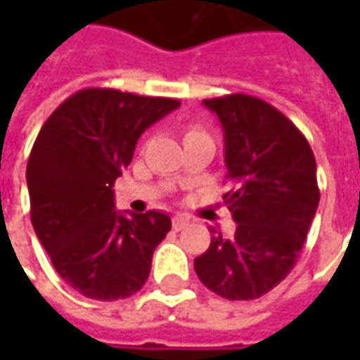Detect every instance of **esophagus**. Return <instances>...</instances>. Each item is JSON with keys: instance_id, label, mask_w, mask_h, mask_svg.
<instances>
[{"instance_id": "34e87169", "label": "esophagus", "mask_w": 360, "mask_h": 360, "mask_svg": "<svg viewBox=\"0 0 360 360\" xmlns=\"http://www.w3.org/2000/svg\"><path fill=\"white\" fill-rule=\"evenodd\" d=\"M172 226L175 231H181V229H185V227L188 226V219L183 218V216H175V218L172 219Z\"/></svg>"}]
</instances>
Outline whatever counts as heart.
<instances>
[{
  "instance_id": "obj_1",
  "label": "heart",
  "mask_w": 360,
  "mask_h": 360,
  "mask_svg": "<svg viewBox=\"0 0 360 360\" xmlns=\"http://www.w3.org/2000/svg\"><path fill=\"white\" fill-rule=\"evenodd\" d=\"M198 134H204L200 129H188L187 134H185V139H191V136H198Z\"/></svg>"
}]
</instances>
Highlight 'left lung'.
Segmentation results:
<instances>
[{
	"label": "left lung",
	"mask_w": 360,
	"mask_h": 360,
	"mask_svg": "<svg viewBox=\"0 0 360 360\" xmlns=\"http://www.w3.org/2000/svg\"><path fill=\"white\" fill-rule=\"evenodd\" d=\"M226 142L224 195L237 229L224 239L212 227L208 250L195 258L198 279L229 301L266 295L293 270L320 191L316 160L297 127L274 105L247 94L204 100Z\"/></svg>",
	"instance_id": "8db88e82"
}]
</instances>
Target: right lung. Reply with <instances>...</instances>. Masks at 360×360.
<instances>
[{"instance_id":"1","label":"right lung","mask_w":360,"mask_h":360,"mask_svg":"<svg viewBox=\"0 0 360 360\" xmlns=\"http://www.w3.org/2000/svg\"><path fill=\"white\" fill-rule=\"evenodd\" d=\"M179 105L173 98L84 89L36 136L27 165L30 219L59 278L89 299H127L148 279L172 218L158 210L121 214L111 187L141 134Z\"/></svg>"}]
</instances>
